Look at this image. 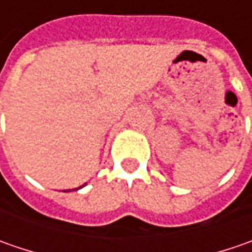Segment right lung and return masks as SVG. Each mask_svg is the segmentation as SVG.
I'll use <instances>...</instances> for the list:
<instances>
[{"label":"right lung","instance_id":"add662e5","mask_svg":"<svg viewBox=\"0 0 252 252\" xmlns=\"http://www.w3.org/2000/svg\"><path fill=\"white\" fill-rule=\"evenodd\" d=\"M85 185H87V184H84L83 187H85ZM83 187H80V188H75V190H77V189H81V188H83ZM64 192H67V190H64Z\"/></svg>","mask_w":252,"mask_h":252}]
</instances>
